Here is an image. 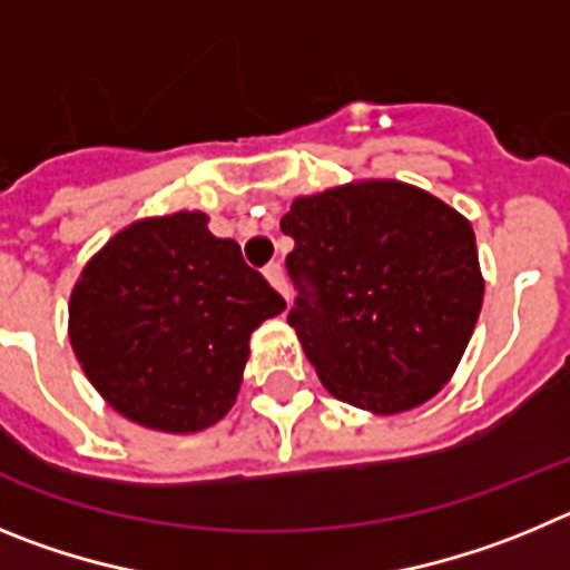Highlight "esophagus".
I'll return each mask as SVG.
<instances>
[{
  "label": "esophagus",
  "instance_id": "34e87169",
  "mask_svg": "<svg viewBox=\"0 0 570 570\" xmlns=\"http://www.w3.org/2000/svg\"><path fill=\"white\" fill-rule=\"evenodd\" d=\"M264 275H266V281H269V284H273L275 289L286 297V301H289V286H286V278H284V266H281L278 261H273V264L264 266Z\"/></svg>",
  "mask_w": 570,
  "mask_h": 570
}]
</instances>
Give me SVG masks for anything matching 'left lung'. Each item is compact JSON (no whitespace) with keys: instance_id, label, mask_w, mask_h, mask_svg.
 I'll return each mask as SVG.
<instances>
[{"instance_id":"left-lung-1","label":"left lung","mask_w":570,"mask_h":570,"mask_svg":"<svg viewBox=\"0 0 570 570\" xmlns=\"http://www.w3.org/2000/svg\"><path fill=\"white\" fill-rule=\"evenodd\" d=\"M286 321L337 400L374 414L420 406L449 383L483 306L474 229L425 189L357 181L295 198Z\"/></svg>"}]
</instances>
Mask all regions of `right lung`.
I'll list each match as a JSON object with an SVG mask.
<instances>
[{
    "mask_svg": "<svg viewBox=\"0 0 570 570\" xmlns=\"http://www.w3.org/2000/svg\"><path fill=\"white\" fill-rule=\"evenodd\" d=\"M286 301L204 213L145 218L87 261L70 343L96 392L158 432H202L233 409L249 335Z\"/></svg>",
    "mask_w": 570,
    "mask_h": 570,
    "instance_id": "obj_1",
    "label": "right lung"
}]
</instances>
